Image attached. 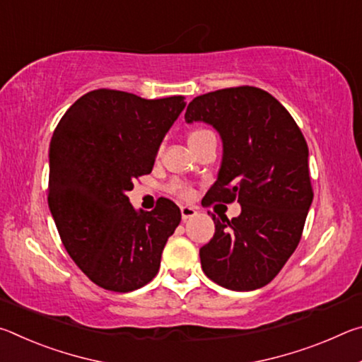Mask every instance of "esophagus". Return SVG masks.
I'll return each instance as SVG.
<instances>
[{
	"mask_svg": "<svg viewBox=\"0 0 362 362\" xmlns=\"http://www.w3.org/2000/svg\"><path fill=\"white\" fill-rule=\"evenodd\" d=\"M180 214H182V220L185 222V220L194 217L198 212H196V209L192 206H180Z\"/></svg>",
	"mask_w": 362,
	"mask_h": 362,
	"instance_id": "obj_1",
	"label": "esophagus"
}]
</instances>
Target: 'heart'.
Returning <instances> with one entry per match:
<instances>
[{"label":"heart","instance_id":"heart-1","mask_svg":"<svg viewBox=\"0 0 362 362\" xmlns=\"http://www.w3.org/2000/svg\"><path fill=\"white\" fill-rule=\"evenodd\" d=\"M207 131H194V132H192L189 134V140L192 139H194V137H199V136H203V134H206ZM170 189H173L174 193H177V194H180L182 198H192V189H189L188 187H185L183 185V183H180V182H174L173 185H170Z\"/></svg>","mask_w":362,"mask_h":362}]
</instances>
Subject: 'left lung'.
<instances>
[{
  "label": "left lung",
  "instance_id": "8db88e82",
  "mask_svg": "<svg viewBox=\"0 0 362 362\" xmlns=\"http://www.w3.org/2000/svg\"><path fill=\"white\" fill-rule=\"evenodd\" d=\"M185 121L206 122L222 140L209 203L241 204L231 220L212 216L216 233L199 249L203 272L225 289H260L298 246L313 203L308 146L289 112L252 86L194 97Z\"/></svg>",
  "mask_w": 362,
  "mask_h": 362
}]
</instances>
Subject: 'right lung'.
I'll return each instance as SVG.
<instances>
[{
    "label": "right lung",
    "instance_id": "obj_1",
    "mask_svg": "<svg viewBox=\"0 0 362 362\" xmlns=\"http://www.w3.org/2000/svg\"><path fill=\"white\" fill-rule=\"evenodd\" d=\"M182 95L146 100L90 90L62 116L49 145V211L66 252L93 283L132 292L156 276L168 238L180 223L175 203L150 212L127 198L150 174L159 146L185 108Z\"/></svg>",
    "mask_w": 362,
    "mask_h": 362
}]
</instances>
